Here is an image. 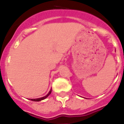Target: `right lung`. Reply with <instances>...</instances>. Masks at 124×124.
<instances>
[{"mask_svg": "<svg viewBox=\"0 0 124 124\" xmlns=\"http://www.w3.org/2000/svg\"><path fill=\"white\" fill-rule=\"evenodd\" d=\"M51 89L50 91V92H49V93H48V94L46 95V96H44V97H40V98H38V99H30V100L32 101H40L43 100V99H46V97H48V96L50 94H51Z\"/></svg>", "mask_w": 124, "mask_h": 124, "instance_id": "right-lung-1", "label": "right lung"}]
</instances>
